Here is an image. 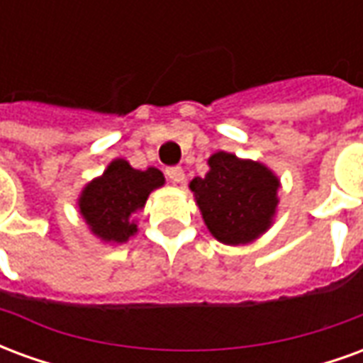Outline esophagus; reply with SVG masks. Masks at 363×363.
I'll list each match as a JSON object with an SVG mask.
<instances>
[{"label":"esophagus","mask_w":363,"mask_h":363,"mask_svg":"<svg viewBox=\"0 0 363 363\" xmlns=\"http://www.w3.org/2000/svg\"><path fill=\"white\" fill-rule=\"evenodd\" d=\"M165 173L167 177H169V181L174 182V184L184 182V171H182V167H169Z\"/></svg>","instance_id":"1"}]
</instances>
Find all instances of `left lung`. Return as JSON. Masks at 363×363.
Segmentation results:
<instances>
[{
  "mask_svg": "<svg viewBox=\"0 0 363 363\" xmlns=\"http://www.w3.org/2000/svg\"><path fill=\"white\" fill-rule=\"evenodd\" d=\"M206 177H194V194L206 228L223 245H249L272 228L278 213L280 179L260 161L216 151Z\"/></svg>",
  "mask_w": 363,
  "mask_h": 363,
  "instance_id": "1",
  "label": "left lung"
}]
</instances>
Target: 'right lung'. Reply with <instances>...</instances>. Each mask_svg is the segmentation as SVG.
<instances>
[{"instance_id": "add662e5", "label": "right lung", "mask_w": 363, "mask_h": 363, "mask_svg": "<svg viewBox=\"0 0 363 363\" xmlns=\"http://www.w3.org/2000/svg\"><path fill=\"white\" fill-rule=\"evenodd\" d=\"M165 184L155 167L134 169L126 159H112L103 174L83 186L77 210L101 243L122 245L138 233L134 213L143 210L153 190Z\"/></svg>"}]
</instances>
